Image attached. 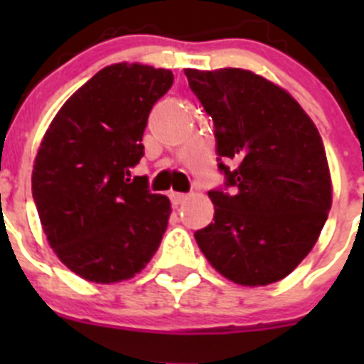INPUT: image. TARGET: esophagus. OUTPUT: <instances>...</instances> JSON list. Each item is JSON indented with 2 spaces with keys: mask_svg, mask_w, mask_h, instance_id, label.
<instances>
[{
  "mask_svg": "<svg viewBox=\"0 0 364 364\" xmlns=\"http://www.w3.org/2000/svg\"><path fill=\"white\" fill-rule=\"evenodd\" d=\"M169 197H171V202L175 205H182V204H186V202H188V195H186V193H171V195H169Z\"/></svg>",
  "mask_w": 364,
  "mask_h": 364,
  "instance_id": "esophagus-1",
  "label": "esophagus"
}]
</instances>
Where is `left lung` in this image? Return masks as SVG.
<instances>
[{
    "label": "left lung",
    "instance_id": "obj_1",
    "mask_svg": "<svg viewBox=\"0 0 364 364\" xmlns=\"http://www.w3.org/2000/svg\"><path fill=\"white\" fill-rule=\"evenodd\" d=\"M213 120L224 188L195 233L211 266L237 284L284 279L310 253L332 208L323 140L284 89L252 70L186 69Z\"/></svg>",
    "mask_w": 364,
    "mask_h": 364
}]
</instances>
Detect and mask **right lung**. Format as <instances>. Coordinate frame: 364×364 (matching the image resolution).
Here are the masks:
<instances>
[{"instance_id": "right-lung-1", "label": "right lung", "mask_w": 364, "mask_h": 364, "mask_svg": "<svg viewBox=\"0 0 364 364\" xmlns=\"http://www.w3.org/2000/svg\"><path fill=\"white\" fill-rule=\"evenodd\" d=\"M173 73L117 63L67 100L47 129L32 171V198L47 240L85 281L109 284L142 272L159 250L171 204L131 178L142 136Z\"/></svg>"}]
</instances>
